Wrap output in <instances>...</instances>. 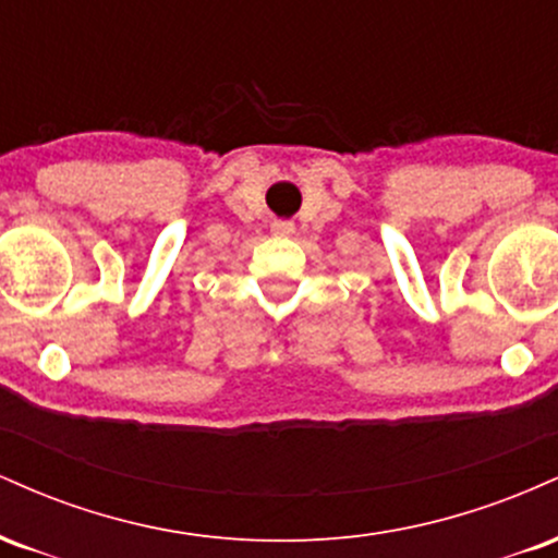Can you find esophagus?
I'll use <instances>...</instances> for the list:
<instances>
[{"instance_id":"1","label":"esophagus","mask_w":558,"mask_h":558,"mask_svg":"<svg viewBox=\"0 0 558 558\" xmlns=\"http://www.w3.org/2000/svg\"><path fill=\"white\" fill-rule=\"evenodd\" d=\"M272 233L275 235H291L293 233V226H291V222H275Z\"/></svg>"}]
</instances>
